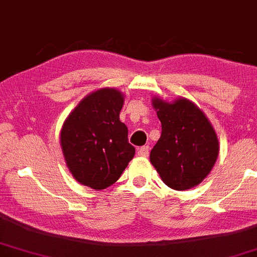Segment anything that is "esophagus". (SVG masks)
Returning <instances> with one entry per match:
<instances>
[{
  "label": "esophagus",
  "mask_w": 257,
  "mask_h": 257,
  "mask_svg": "<svg viewBox=\"0 0 257 257\" xmlns=\"http://www.w3.org/2000/svg\"><path fill=\"white\" fill-rule=\"evenodd\" d=\"M148 154H150V146H142L138 148V156L148 157Z\"/></svg>",
  "instance_id": "esophagus-1"
}]
</instances>
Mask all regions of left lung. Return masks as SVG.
<instances>
[{
	"label": "left lung",
	"mask_w": 257,
	"mask_h": 257,
	"mask_svg": "<svg viewBox=\"0 0 257 257\" xmlns=\"http://www.w3.org/2000/svg\"><path fill=\"white\" fill-rule=\"evenodd\" d=\"M162 135L150 154L163 182L175 190H187L205 179L219 153L217 134L205 113L185 98L166 103L154 98Z\"/></svg>",
	"instance_id": "8db88e82"
}]
</instances>
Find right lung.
<instances>
[{"label": "right lung", "instance_id": "obj_1", "mask_svg": "<svg viewBox=\"0 0 257 257\" xmlns=\"http://www.w3.org/2000/svg\"><path fill=\"white\" fill-rule=\"evenodd\" d=\"M123 101L116 89H98L80 101L62 128L61 146L69 171L92 189L115 183L135 154L128 128L119 120Z\"/></svg>", "mask_w": 257, "mask_h": 257}]
</instances>
